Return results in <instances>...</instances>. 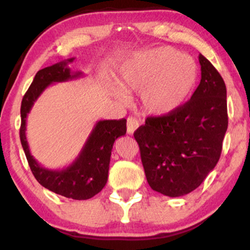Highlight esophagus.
<instances>
[{
    "label": "esophagus",
    "mask_w": 250,
    "mask_h": 250,
    "mask_svg": "<svg viewBox=\"0 0 250 250\" xmlns=\"http://www.w3.org/2000/svg\"><path fill=\"white\" fill-rule=\"evenodd\" d=\"M140 127V122L135 117H128L127 120V133L133 135L137 128Z\"/></svg>",
    "instance_id": "obj_1"
}]
</instances>
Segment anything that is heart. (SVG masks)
<instances>
[{
  "instance_id": "heart-1",
  "label": "heart",
  "mask_w": 250,
  "mask_h": 250,
  "mask_svg": "<svg viewBox=\"0 0 250 250\" xmlns=\"http://www.w3.org/2000/svg\"><path fill=\"white\" fill-rule=\"evenodd\" d=\"M199 69L193 57L170 47H156L136 54L123 65L120 84L125 90H141V102L148 113L170 115L193 95ZM117 96L125 99L122 90Z\"/></svg>"
}]
</instances>
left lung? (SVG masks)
Instances as JSON below:
<instances>
[{"label":"left lung","instance_id":"8db88e82","mask_svg":"<svg viewBox=\"0 0 250 250\" xmlns=\"http://www.w3.org/2000/svg\"><path fill=\"white\" fill-rule=\"evenodd\" d=\"M201 82L170 115L148 117L134 133L151 189L166 196L189 194L219 162L228 128L227 89L219 71L199 55Z\"/></svg>","mask_w":250,"mask_h":250}]
</instances>
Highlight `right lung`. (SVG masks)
I'll use <instances>...</instances> for the list:
<instances>
[{"label":"right lung","mask_w":250,"mask_h":250,"mask_svg":"<svg viewBox=\"0 0 250 250\" xmlns=\"http://www.w3.org/2000/svg\"><path fill=\"white\" fill-rule=\"evenodd\" d=\"M74 60L71 57L37 71L22 100L20 139L29 167L40 185L68 199L88 200L99 194L107 183L111 149L115 140L125 135L127 120L96 122L76 159L63 169H48L40 165L30 154L25 136L28 114L45 88L53 83L71 81L83 76L81 71H71L68 67Z\"/></svg>","instance_id":"obj_1"}]
</instances>
